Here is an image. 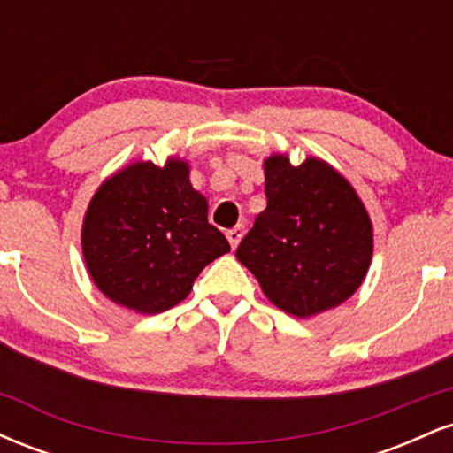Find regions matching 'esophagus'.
<instances>
[{
  "label": "esophagus",
  "instance_id": "obj_1",
  "mask_svg": "<svg viewBox=\"0 0 453 453\" xmlns=\"http://www.w3.org/2000/svg\"><path fill=\"white\" fill-rule=\"evenodd\" d=\"M226 236H227V241H230V247L236 249L238 242H241L242 236H244V227H242V226L232 227V230L226 232Z\"/></svg>",
  "mask_w": 453,
  "mask_h": 453
}]
</instances>
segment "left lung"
I'll return each mask as SVG.
<instances>
[{"instance_id": "obj_1", "label": "left lung", "mask_w": 453, "mask_h": 453, "mask_svg": "<svg viewBox=\"0 0 453 453\" xmlns=\"http://www.w3.org/2000/svg\"><path fill=\"white\" fill-rule=\"evenodd\" d=\"M266 209L236 249L280 311L311 317L353 296L372 259V226L356 189L326 161H264Z\"/></svg>"}]
</instances>
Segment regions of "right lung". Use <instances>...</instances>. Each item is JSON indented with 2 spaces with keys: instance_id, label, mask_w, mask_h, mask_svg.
Returning <instances> with one entry per match:
<instances>
[{
  "instance_id": "right-lung-1",
  "label": "right lung",
  "mask_w": 453,
  "mask_h": 453,
  "mask_svg": "<svg viewBox=\"0 0 453 453\" xmlns=\"http://www.w3.org/2000/svg\"><path fill=\"white\" fill-rule=\"evenodd\" d=\"M206 215L209 204L191 187L187 161L170 157L164 168L136 161L112 174L82 221V256L93 283L136 313L173 309L204 266L230 251Z\"/></svg>"
}]
</instances>
